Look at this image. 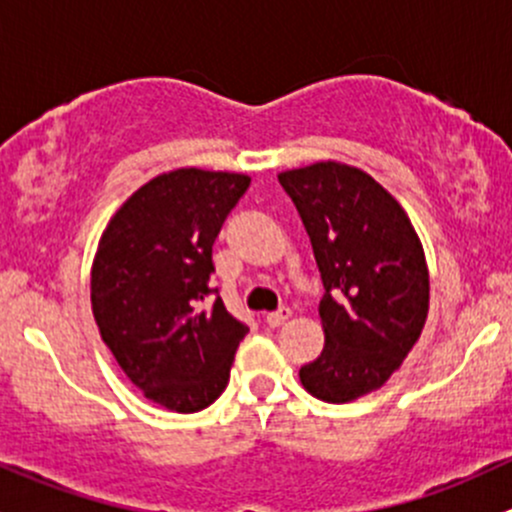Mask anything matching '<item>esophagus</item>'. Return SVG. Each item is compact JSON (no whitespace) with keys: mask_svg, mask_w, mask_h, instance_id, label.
<instances>
[{"mask_svg":"<svg viewBox=\"0 0 512 512\" xmlns=\"http://www.w3.org/2000/svg\"><path fill=\"white\" fill-rule=\"evenodd\" d=\"M289 316H292V309L282 306V309H277V311H272V314H267L265 321H267V326H270V328H277V326H282L284 321L289 319Z\"/></svg>","mask_w":512,"mask_h":512,"instance_id":"34e87169","label":"esophagus"}]
</instances>
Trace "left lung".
Masks as SVG:
<instances>
[{
	"label": "left lung",
	"instance_id": "obj_1",
	"mask_svg": "<svg viewBox=\"0 0 512 512\" xmlns=\"http://www.w3.org/2000/svg\"><path fill=\"white\" fill-rule=\"evenodd\" d=\"M319 265L326 346L301 365V385L333 405L358 400L400 368L429 311L422 242L373 176L321 161L279 174Z\"/></svg>",
	"mask_w": 512,
	"mask_h": 512
}]
</instances>
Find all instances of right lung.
<instances>
[{
    "label": "right lung",
    "instance_id": "right-lung-1",
    "mask_svg": "<svg viewBox=\"0 0 512 512\" xmlns=\"http://www.w3.org/2000/svg\"><path fill=\"white\" fill-rule=\"evenodd\" d=\"M247 186L225 171L161 174L102 233L90 279L100 336L132 385L166 410L218 400L247 333L211 284L213 242Z\"/></svg>",
    "mask_w": 512,
    "mask_h": 512
}]
</instances>
